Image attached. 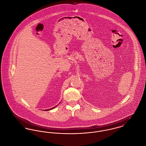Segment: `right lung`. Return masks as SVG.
<instances>
[{
    "label": "right lung",
    "mask_w": 146,
    "mask_h": 146,
    "mask_svg": "<svg viewBox=\"0 0 146 146\" xmlns=\"http://www.w3.org/2000/svg\"><path fill=\"white\" fill-rule=\"evenodd\" d=\"M56 107V106H55V107H52V108H50V109H49V110H46V111H48V110H52V109H53V108H54L55 107Z\"/></svg>",
    "instance_id": "right-lung-1"
}]
</instances>
